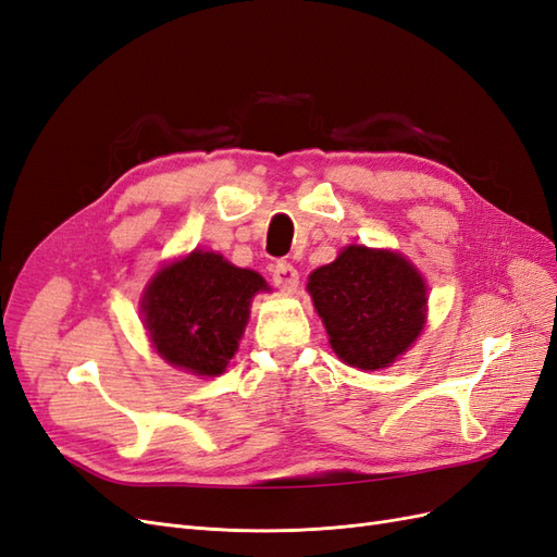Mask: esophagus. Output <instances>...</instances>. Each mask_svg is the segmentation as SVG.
<instances>
[{
  "mask_svg": "<svg viewBox=\"0 0 557 557\" xmlns=\"http://www.w3.org/2000/svg\"><path fill=\"white\" fill-rule=\"evenodd\" d=\"M273 282L282 292H296L298 286V271L292 263H275L273 268Z\"/></svg>",
  "mask_w": 557,
  "mask_h": 557,
  "instance_id": "obj_1",
  "label": "esophagus"
}]
</instances>
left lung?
Returning a JSON list of instances; mask_svg holds the SVG:
<instances>
[{
  "label": "left lung",
  "instance_id": "left-lung-1",
  "mask_svg": "<svg viewBox=\"0 0 557 557\" xmlns=\"http://www.w3.org/2000/svg\"><path fill=\"white\" fill-rule=\"evenodd\" d=\"M329 343L358 370L388 368L425 326V282L403 255L349 245L308 277Z\"/></svg>",
  "mask_w": 557,
  "mask_h": 557
}]
</instances>
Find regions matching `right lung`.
Wrapping results in <instances>:
<instances>
[{
	"label": "right lung",
	"mask_w": 557,
	"mask_h": 557,
	"mask_svg": "<svg viewBox=\"0 0 557 557\" xmlns=\"http://www.w3.org/2000/svg\"><path fill=\"white\" fill-rule=\"evenodd\" d=\"M259 292H268L259 273L194 249L150 280L140 300L143 324L166 363L218 376L238 351L249 305Z\"/></svg>",
	"instance_id": "1"
}]
</instances>
